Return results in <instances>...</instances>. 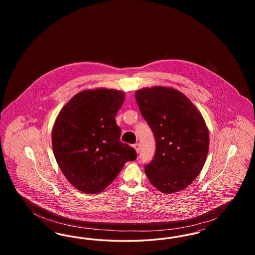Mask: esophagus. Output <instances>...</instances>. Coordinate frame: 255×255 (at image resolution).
<instances>
[{"label":"esophagus","mask_w":255,"mask_h":255,"mask_svg":"<svg viewBox=\"0 0 255 255\" xmlns=\"http://www.w3.org/2000/svg\"><path fill=\"white\" fill-rule=\"evenodd\" d=\"M133 147L135 149L136 153H139V150H140V144H139V143H135V144H133Z\"/></svg>","instance_id":"1"}]
</instances>
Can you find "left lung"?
Instances as JSON below:
<instances>
[{
    "mask_svg": "<svg viewBox=\"0 0 255 255\" xmlns=\"http://www.w3.org/2000/svg\"><path fill=\"white\" fill-rule=\"evenodd\" d=\"M135 100L156 140L154 158L144 165L149 181L163 193L182 190L203 169L208 152L209 134L201 113L171 88L138 90Z\"/></svg>",
    "mask_w": 255,
    "mask_h": 255,
    "instance_id": "8db88e82",
    "label": "left lung"
}]
</instances>
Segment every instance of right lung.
<instances>
[{"label": "right lung", "mask_w": 255, "mask_h": 255, "mask_svg": "<svg viewBox=\"0 0 255 255\" xmlns=\"http://www.w3.org/2000/svg\"><path fill=\"white\" fill-rule=\"evenodd\" d=\"M124 94L97 89L77 94L61 110L52 130V149L61 171L84 193H99L127 161L136 158L133 147L121 141L116 116Z\"/></svg>", "instance_id": "1"}]
</instances>
